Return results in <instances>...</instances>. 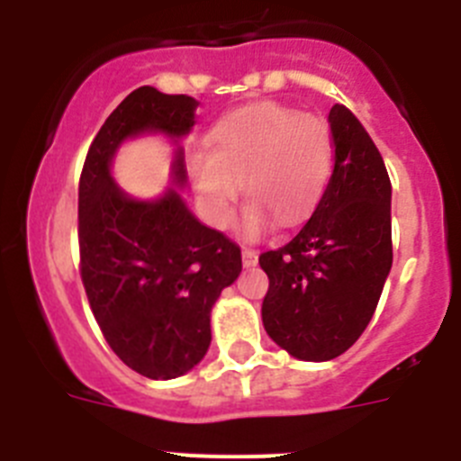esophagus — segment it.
Returning a JSON list of instances; mask_svg holds the SVG:
<instances>
[{"label":"esophagus","mask_w":461,"mask_h":461,"mask_svg":"<svg viewBox=\"0 0 461 461\" xmlns=\"http://www.w3.org/2000/svg\"><path fill=\"white\" fill-rule=\"evenodd\" d=\"M242 263L244 267H254L258 263V251L251 249V247H244L242 249Z\"/></svg>","instance_id":"esophagus-1"}]
</instances>
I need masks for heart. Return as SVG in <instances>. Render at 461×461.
<instances>
[{
  "instance_id": "b5f03b06",
  "label": "heart",
  "mask_w": 461,
  "mask_h": 461,
  "mask_svg": "<svg viewBox=\"0 0 461 461\" xmlns=\"http://www.w3.org/2000/svg\"><path fill=\"white\" fill-rule=\"evenodd\" d=\"M335 166L332 131L319 115L291 105L256 104L235 110L207 133V149H191L186 170L214 226L233 221L244 191L251 198L242 219L249 240L279 219L295 226L312 214Z\"/></svg>"
}]
</instances>
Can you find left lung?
Listing matches in <instances>:
<instances>
[{
	"instance_id": "left-lung-1",
	"label": "left lung",
	"mask_w": 461,
	"mask_h": 461,
	"mask_svg": "<svg viewBox=\"0 0 461 461\" xmlns=\"http://www.w3.org/2000/svg\"><path fill=\"white\" fill-rule=\"evenodd\" d=\"M335 170L312 219L291 242L258 256L270 286L267 335L297 360L323 362L357 341L393 267L388 170L346 105L330 110Z\"/></svg>"
}]
</instances>
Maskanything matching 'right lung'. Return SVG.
Wrapping results in <instances>:
<instances>
[{
    "instance_id": "right-lung-1",
    "label": "right lung",
    "mask_w": 461,
    "mask_h": 461,
    "mask_svg": "<svg viewBox=\"0 0 461 461\" xmlns=\"http://www.w3.org/2000/svg\"><path fill=\"white\" fill-rule=\"evenodd\" d=\"M195 105L186 94L133 89L104 122L80 173V279L89 307L115 356L148 378L182 376L203 360L212 304L242 272V254L173 189L157 203L131 201L110 180V158L142 131L189 133ZM175 180L185 182L182 152Z\"/></svg>"
}]
</instances>
